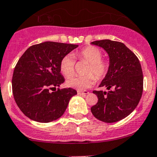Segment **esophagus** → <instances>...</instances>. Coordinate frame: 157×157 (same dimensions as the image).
Segmentation results:
<instances>
[{"instance_id": "obj_1", "label": "esophagus", "mask_w": 157, "mask_h": 157, "mask_svg": "<svg viewBox=\"0 0 157 157\" xmlns=\"http://www.w3.org/2000/svg\"><path fill=\"white\" fill-rule=\"evenodd\" d=\"M89 92L88 91H86V90H84V91H80V90H77V94L78 95H86L88 94Z\"/></svg>"}]
</instances>
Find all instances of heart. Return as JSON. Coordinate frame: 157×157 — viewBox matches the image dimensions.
Listing matches in <instances>:
<instances>
[{
  "label": "heart",
  "mask_w": 157,
  "mask_h": 157,
  "mask_svg": "<svg viewBox=\"0 0 157 157\" xmlns=\"http://www.w3.org/2000/svg\"><path fill=\"white\" fill-rule=\"evenodd\" d=\"M77 57L89 63L84 76H75L67 80V86L75 90H83L91 87L97 79H102L106 76L109 63L102 59V53L100 49L95 46H87L75 54ZM60 71L65 77H70L74 74V60L71 55H65L60 62ZM95 75H94V74Z\"/></svg>",
  "instance_id": "b5f03b06"
}]
</instances>
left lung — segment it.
Masks as SVG:
<instances>
[{
  "label": "left lung",
  "mask_w": 157,
  "mask_h": 157,
  "mask_svg": "<svg viewBox=\"0 0 157 157\" xmlns=\"http://www.w3.org/2000/svg\"><path fill=\"white\" fill-rule=\"evenodd\" d=\"M91 44L103 48L109 58V71L99 85L109 91H93L98 102L91 107V112L100 121L116 122L129 115L140 102L144 83L141 65L122 42L104 39Z\"/></svg>",
  "instance_id": "obj_1"
}]
</instances>
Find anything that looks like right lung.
Segmentation results:
<instances>
[{
	"label": "right lung",
	"instance_id": "add662e5",
	"mask_svg": "<svg viewBox=\"0 0 157 157\" xmlns=\"http://www.w3.org/2000/svg\"><path fill=\"white\" fill-rule=\"evenodd\" d=\"M78 45L45 42L30 46L19 59L13 71L12 90L14 99L30 119L48 123L65 112L77 91L72 88L56 89L64 82L60 71L63 57Z\"/></svg>",
	"mask_w": 157,
	"mask_h": 157
}]
</instances>
